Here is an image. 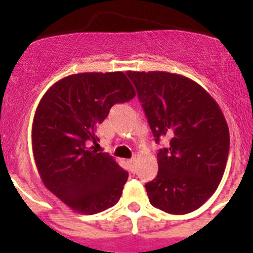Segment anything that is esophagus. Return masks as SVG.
Returning <instances> with one entry per match:
<instances>
[{
	"label": "esophagus",
	"mask_w": 253,
	"mask_h": 253,
	"mask_svg": "<svg viewBox=\"0 0 253 253\" xmlns=\"http://www.w3.org/2000/svg\"><path fill=\"white\" fill-rule=\"evenodd\" d=\"M135 162H137V158H130V160L128 161V166L131 172H134V169H135Z\"/></svg>",
	"instance_id": "1"
}]
</instances>
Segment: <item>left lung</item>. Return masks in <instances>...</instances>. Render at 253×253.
<instances>
[{"label":"left lung","mask_w":253,"mask_h":253,"mask_svg":"<svg viewBox=\"0 0 253 253\" xmlns=\"http://www.w3.org/2000/svg\"><path fill=\"white\" fill-rule=\"evenodd\" d=\"M156 140L169 138L158 152V173L146 184L149 202L182 215L215 193L229 152V130L215 100L195 81L177 73L128 71Z\"/></svg>","instance_id":"left-lung-1"}]
</instances>
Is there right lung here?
Returning <instances> with one entry per match:
<instances>
[{
	"mask_svg": "<svg viewBox=\"0 0 253 253\" xmlns=\"http://www.w3.org/2000/svg\"><path fill=\"white\" fill-rule=\"evenodd\" d=\"M135 90L123 72H84L55 82L35 111L31 144L44 186L80 214L104 211L119 202L128 172L99 153L97 128L111 106Z\"/></svg>",
	"mask_w": 253,
	"mask_h": 253,
	"instance_id": "obj_1",
	"label": "right lung"
}]
</instances>
